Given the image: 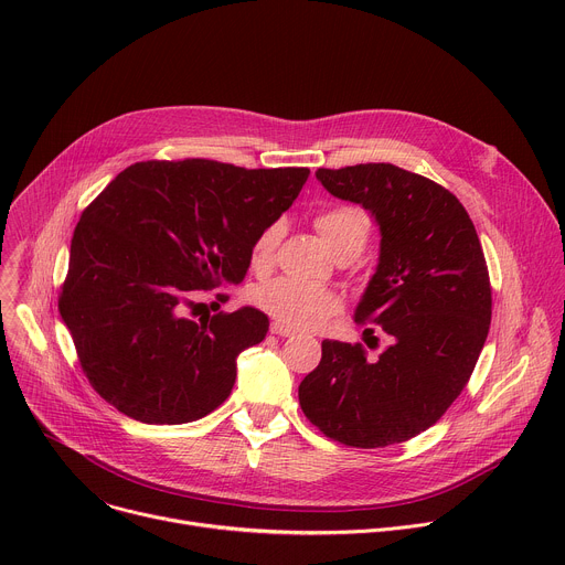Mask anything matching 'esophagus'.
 Masks as SVG:
<instances>
[{"mask_svg": "<svg viewBox=\"0 0 565 565\" xmlns=\"http://www.w3.org/2000/svg\"><path fill=\"white\" fill-rule=\"evenodd\" d=\"M270 333H275V335H281V338H290V335H295V331H292V329H286V327L277 324V321H273Z\"/></svg>", "mask_w": 565, "mask_h": 565, "instance_id": "1", "label": "esophagus"}]
</instances>
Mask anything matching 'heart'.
Instances as JSON below:
<instances>
[{
  "label": "heart",
  "mask_w": 565,
  "mask_h": 565,
  "mask_svg": "<svg viewBox=\"0 0 565 565\" xmlns=\"http://www.w3.org/2000/svg\"><path fill=\"white\" fill-rule=\"evenodd\" d=\"M315 227L327 241L329 250L338 255L344 248H364L371 221L369 214L358 205H333L315 216ZM281 234L284 227L277 221L257 234L250 248V264L255 270H266L273 264ZM253 301L277 324L292 331L317 329L340 310V297L333 290L290 277H279L257 286L253 290Z\"/></svg>",
  "instance_id": "heart-1"
}]
</instances>
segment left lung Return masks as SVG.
Segmentation results:
<instances>
[{"instance_id": "1", "label": "left lung", "mask_w": 565, "mask_h": 565, "mask_svg": "<svg viewBox=\"0 0 565 565\" xmlns=\"http://www.w3.org/2000/svg\"><path fill=\"white\" fill-rule=\"evenodd\" d=\"M315 177L333 196L360 203L380 225L377 268L355 321H371L391 342L373 360L362 344L321 342L319 366L299 384L301 412L321 434L349 447L405 443L451 407L488 340L486 255L462 203L420 174L366 163L321 168Z\"/></svg>"}]
</instances>
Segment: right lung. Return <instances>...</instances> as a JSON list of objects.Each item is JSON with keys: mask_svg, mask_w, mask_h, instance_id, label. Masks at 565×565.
<instances>
[{"mask_svg": "<svg viewBox=\"0 0 565 565\" xmlns=\"http://www.w3.org/2000/svg\"><path fill=\"white\" fill-rule=\"evenodd\" d=\"M308 174L147 160L98 194L71 238L60 315L100 397L147 425L192 423L223 405L238 353L266 338L268 317L253 306L186 312L205 306L199 292L244 281L257 234Z\"/></svg>", "mask_w": 565, "mask_h": 565, "instance_id": "1", "label": "right lung"}]
</instances>
